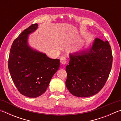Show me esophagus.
I'll use <instances>...</instances> for the list:
<instances>
[{
    "mask_svg": "<svg viewBox=\"0 0 121 121\" xmlns=\"http://www.w3.org/2000/svg\"><path fill=\"white\" fill-rule=\"evenodd\" d=\"M60 62L62 63V65H66L67 63V59L65 58V57H64V56L61 57V58H60Z\"/></svg>",
    "mask_w": 121,
    "mask_h": 121,
    "instance_id": "1",
    "label": "esophagus"
}]
</instances>
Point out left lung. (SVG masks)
<instances>
[{
    "label": "left lung",
    "instance_id": "left-lung-1",
    "mask_svg": "<svg viewBox=\"0 0 121 121\" xmlns=\"http://www.w3.org/2000/svg\"><path fill=\"white\" fill-rule=\"evenodd\" d=\"M65 85L77 97L95 95L107 81L112 66V49L108 41L95 38L87 48L69 53Z\"/></svg>",
    "mask_w": 121,
    "mask_h": 121
}]
</instances>
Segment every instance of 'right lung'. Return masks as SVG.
<instances>
[{
    "instance_id": "right-lung-1",
    "label": "right lung",
    "mask_w": 121,
    "mask_h": 121,
    "mask_svg": "<svg viewBox=\"0 0 121 121\" xmlns=\"http://www.w3.org/2000/svg\"><path fill=\"white\" fill-rule=\"evenodd\" d=\"M37 29V23L32 24L20 34L12 44L9 59L14 84L22 95L29 98L43 95L60 67L59 59H51L29 44V35Z\"/></svg>"
}]
</instances>
